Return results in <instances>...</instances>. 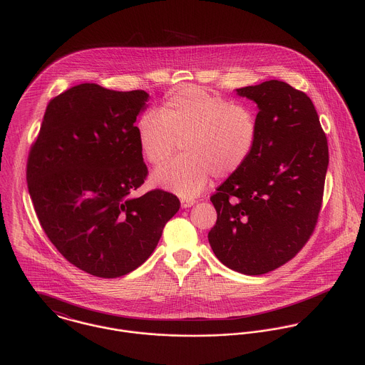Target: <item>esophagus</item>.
Returning <instances> with one entry per match:
<instances>
[{"mask_svg":"<svg viewBox=\"0 0 365 365\" xmlns=\"http://www.w3.org/2000/svg\"><path fill=\"white\" fill-rule=\"evenodd\" d=\"M192 205H195V200H181L182 208H191Z\"/></svg>","mask_w":365,"mask_h":365,"instance_id":"1","label":"esophagus"}]
</instances>
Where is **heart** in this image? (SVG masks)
Masks as SVG:
<instances>
[{"instance_id":"1","label":"heart","mask_w":365,"mask_h":365,"mask_svg":"<svg viewBox=\"0 0 365 365\" xmlns=\"http://www.w3.org/2000/svg\"><path fill=\"white\" fill-rule=\"evenodd\" d=\"M136 135L142 155L153 165L173 156L180 143L182 155L157 168L152 181L192 198L210 175L225 180L245 167L257 145L259 119L249 104L188 86L170 94L160 113H142Z\"/></svg>"}]
</instances>
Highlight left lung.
I'll return each mask as SVG.
<instances>
[{
    "label": "left lung",
    "instance_id": "8db88e82",
    "mask_svg": "<svg viewBox=\"0 0 365 365\" xmlns=\"http://www.w3.org/2000/svg\"><path fill=\"white\" fill-rule=\"evenodd\" d=\"M259 106V139L242 170L210 201L208 240L222 264L260 275L294 259L322 208L329 148L311 98L278 80L236 90Z\"/></svg>",
    "mask_w": 365,
    "mask_h": 365
}]
</instances>
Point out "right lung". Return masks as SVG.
Instances as JSON below:
<instances>
[{
    "label": "right lung",
    "mask_w": 365,
    "mask_h": 365,
    "mask_svg": "<svg viewBox=\"0 0 365 365\" xmlns=\"http://www.w3.org/2000/svg\"><path fill=\"white\" fill-rule=\"evenodd\" d=\"M149 94L84 83L48 104L31 148L26 180L42 229L58 253L101 278L122 277L150 257L180 200L145 182L136 116Z\"/></svg>",
    "instance_id": "obj_1"
}]
</instances>
